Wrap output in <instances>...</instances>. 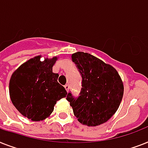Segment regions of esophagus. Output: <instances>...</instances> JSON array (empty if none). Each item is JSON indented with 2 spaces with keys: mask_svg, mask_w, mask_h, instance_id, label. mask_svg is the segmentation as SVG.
Masks as SVG:
<instances>
[{
  "mask_svg": "<svg viewBox=\"0 0 148 148\" xmlns=\"http://www.w3.org/2000/svg\"><path fill=\"white\" fill-rule=\"evenodd\" d=\"M69 87H70V86H69V85L68 84L64 85V88H65V90H67V92H68V90H69Z\"/></svg>",
  "mask_w": 148,
  "mask_h": 148,
  "instance_id": "esophagus-1",
  "label": "esophagus"
}]
</instances>
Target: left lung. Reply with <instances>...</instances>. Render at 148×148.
Here are the masks:
<instances>
[{"label":"left lung","instance_id":"8db88e82","mask_svg":"<svg viewBox=\"0 0 148 148\" xmlns=\"http://www.w3.org/2000/svg\"><path fill=\"white\" fill-rule=\"evenodd\" d=\"M82 76L80 96H67L74 116L87 126L103 124L116 113L124 93V86L117 71L109 64L86 52L72 54Z\"/></svg>","mask_w":148,"mask_h":148}]
</instances>
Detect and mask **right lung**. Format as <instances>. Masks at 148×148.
<instances>
[{"label":"right lung","mask_w":148,"mask_h":148,"mask_svg":"<svg viewBox=\"0 0 148 148\" xmlns=\"http://www.w3.org/2000/svg\"><path fill=\"white\" fill-rule=\"evenodd\" d=\"M41 55L22 64L12 74L10 97L15 108L25 117L39 122L49 117L58 100L68 94L58 84V74L52 72L57 56L41 61Z\"/></svg>","instance_id":"right-lung-1"}]
</instances>
